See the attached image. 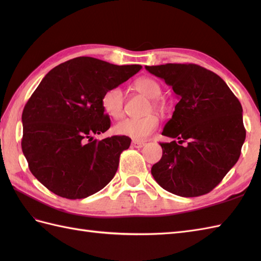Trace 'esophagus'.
<instances>
[{"label":"esophagus","mask_w":261,"mask_h":261,"mask_svg":"<svg viewBox=\"0 0 261 261\" xmlns=\"http://www.w3.org/2000/svg\"><path fill=\"white\" fill-rule=\"evenodd\" d=\"M146 143L142 142V141H137V140H132L131 142V146L134 148H142L143 146H145Z\"/></svg>","instance_id":"34e87169"}]
</instances>
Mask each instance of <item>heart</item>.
<instances>
[{"mask_svg":"<svg viewBox=\"0 0 261 261\" xmlns=\"http://www.w3.org/2000/svg\"><path fill=\"white\" fill-rule=\"evenodd\" d=\"M135 90L142 95L150 98V104L148 105L146 112L151 111L163 114L165 113L167 105L165 101L158 96L162 94V87L151 77H140L134 84ZM101 104L103 111L110 118L119 120L124 114V94L121 87L114 86L105 91L101 98ZM159 125V119L154 113H149L142 118L138 119H125L121 121L114 127L115 134L120 136L129 137L131 139L141 141L152 135L157 130Z\"/></svg>","mask_w":261,"mask_h":261,"instance_id":"obj_1","label":"heart"}]
</instances>
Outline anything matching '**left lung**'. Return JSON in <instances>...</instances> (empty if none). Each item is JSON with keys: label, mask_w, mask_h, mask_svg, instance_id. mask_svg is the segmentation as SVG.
<instances>
[{"label": "left lung", "mask_w": 261, "mask_h": 261, "mask_svg": "<svg viewBox=\"0 0 261 261\" xmlns=\"http://www.w3.org/2000/svg\"><path fill=\"white\" fill-rule=\"evenodd\" d=\"M179 101L163 135V157L151 168L164 190L182 197L207 194L240 157L246 139L242 107L225 82L195 64L146 66Z\"/></svg>", "instance_id": "obj_1"}]
</instances>
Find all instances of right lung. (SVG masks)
<instances>
[{"label": "right lung", "mask_w": 261, "mask_h": 261, "mask_svg": "<svg viewBox=\"0 0 261 261\" xmlns=\"http://www.w3.org/2000/svg\"><path fill=\"white\" fill-rule=\"evenodd\" d=\"M141 68L77 57L43 77L22 112L21 147L32 175L49 191L69 199L85 198L112 180L131 139H94L111 125L101 98Z\"/></svg>", "instance_id": "obj_1"}]
</instances>
